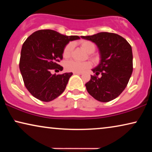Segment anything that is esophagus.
<instances>
[{
	"instance_id": "obj_1",
	"label": "esophagus",
	"mask_w": 152,
	"mask_h": 152,
	"mask_svg": "<svg viewBox=\"0 0 152 152\" xmlns=\"http://www.w3.org/2000/svg\"><path fill=\"white\" fill-rule=\"evenodd\" d=\"M73 74H76V75H82V72H74Z\"/></svg>"
}]
</instances>
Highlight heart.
Listing matches in <instances>:
<instances>
[{
  "label": "heart",
  "instance_id": "1",
  "mask_svg": "<svg viewBox=\"0 0 152 152\" xmlns=\"http://www.w3.org/2000/svg\"><path fill=\"white\" fill-rule=\"evenodd\" d=\"M81 47L88 54H91L95 51V45L92 41H82L80 42ZM72 50H73V43H69L66 45L63 51V56L65 58H68L71 55ZM91 66V62L84 61L79 62L74 60H70L66 61L64 64L65 69L70 72H83L84 70L88 69Z\"/></svg>",
  "mask_w": 152,
  "mask_h": 152
}]
</instances>
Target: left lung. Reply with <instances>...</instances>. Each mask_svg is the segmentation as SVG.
Masks as SVG:
<instances>
[{
  "label": "left lung",
  "mask_w": 152,
  "mask_h": 152,
  "mask_svg": "<svg viewBox=\"0 0 152 152\" xmlns=\"http://www.w3.org/2000/svg\"><path fill=\"white\" fill-rule=\"evenodd\" d=\"M95 43L98 48L100 61L92 69L96 75L85 84L88 93L95 99L107 102L115 99L126 88L133 71V54L129 43L115 33L99 32L81 36Z\"/></svg>",
  "instance_id": "left-lung-1"
}]
</instances>
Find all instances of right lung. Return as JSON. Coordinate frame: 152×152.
I'll list each match as a JSON object with an SVG mask.
<instances>
[{
	"instance_id": "right-lung-1",
	"label": "right lung",
	"mask_w": 152,
	"mask_h": 152,
	"mask_svg": "<svg viewBox=\"0 0 152 152\" xmlns=\"http://www.w3.org/2000/svg\"><path fill=\"white\" fill-rule=\"evenodd\" d=\"M78 36H66L53 30L32 33L23 44L19 63L25 86L34 97L50 102L65 90L72 72L52 75L54 69L63 70L59 64L64 48Z\"/></svg>"
}]
</instances>
